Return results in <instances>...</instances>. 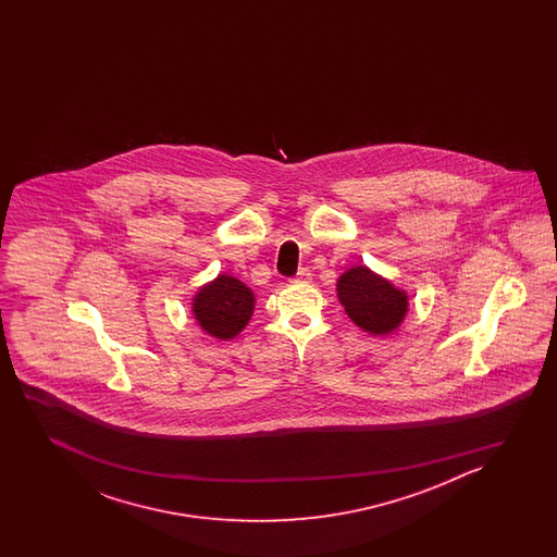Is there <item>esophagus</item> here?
<instances>
[{"label": "esophagus", "mask_w": 557, "mask_h": 557, "mask_svg": "<svg viewBox=\"0 0 557 557\" xmlns=\"http://www.w3.org/2000/svg\"><path fill=\"white\" fill-rule=\"evenodd\" d=\"M310 278H312V273H310L308 269H300V271H298V273L295 274L293 283L307 284L310 283Z\"/></svg>", "instance_id": "1"}]
</instances>
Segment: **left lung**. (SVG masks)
Instances as JSON below:
<instances>
[{
	"mask_svg": "<svg viewBox=\"0 0 557 557\" xmlns=\"http://www.w3.org/2000/svg\"><path fill=\"white\" fill-rule=\"evenodd\" d=\"M346 314L362 331L388 334L400 326L408 312V296L367 267L348 269L336 283Z\"/></svg>",
	"mask_w": 557,
	"mask_h": 557,
	"instance_id": "obj_1",
	"label": "left lung"
}]
</instances>
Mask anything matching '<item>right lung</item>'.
Here are the masks:
<instances>
[{
    "label": "right lung",
    "mask_w": 557,
    "mask_h": 557,
    "mask_svg": "<svg viewBox=\"0 0 557 557\" xmlns=\"http://www.w3.org/2000/svg\"><path fill=\"white\" fill-rule=\"evenodd\" d=\"M255 308V295L235 276L219 274L193 298V314L202 331L228 341L247 326Z\"/></svg>",
    "instance_id": "right-lung-1"
}]
</instances>
